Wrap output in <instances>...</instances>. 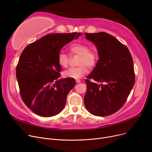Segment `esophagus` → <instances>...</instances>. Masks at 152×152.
<instances>
[{
	"label": "esophagus",
	"instance_id": "obj_1",
	"mask_svg": "<svg viewBox=\"0 0 152 152\" xmlns=\"http://www.w3.org/2000/svg\"><path fill=\"white\" fill-rule=\"evenodd\" d=\"M76 83H79L81 82V80H79V79H76Z\"/></svg>",
	"mask_w": 152,
	"mask_h": 152
}]
</instances>
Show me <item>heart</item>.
I'll use <instances>...</instances> for the list:
<instances>
[{"instance_id": "heart-1", "label": "heart", "mask_w": 152, "mask_h": 152, "mask_svg": "<svg viewBox=\"0 0 152 152\" xmlns=\"http://www.w3.org/2000/svg\"><path fill=\"white\" fill-rule=\"evenodd\" d=\"M72 55H79L77 67L70 68L63 72L65 77L79 79L87 73V67L91 69L96 65L98 60V53L94 49H89V46L81 42L72 44L69 47ZM70 58L65 52H61L58 55V63L63 67L67 68L69 64Z\"/></svg>"}]
</instances>
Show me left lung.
Masks as SVG:
<instances>
[{"mask_svg":"<svg viewBox=\"0 0 152 152\" xmlns=\"http://www.w3.org/2000/svg\"><path fill=\"white\" fill-rule=\"evenodd\" d=\"M85 35L96 45L99 57L96 66L85 80V106L95 116L112 115L123 106L134 85L131 54L125 45L105 32L86 33ZM91 78L96 82H90ZM97 82L106 84L99 85Z\"/></svg>","mask_w":152,"mask_h":152,"instance_id":"obj_1","label":"left lung"}]
</instances>
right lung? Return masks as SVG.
I'll use <instances>...</instances> for the list:
<instances>
[{"instance_id":"right-lung-1","label":"right lung","mask_w":152,"mask_h":152,"mask_svg":"<svg viewBox=\"0 0 152 152\" xmlns=\"http://www.w3.org/2000/svg\"><path fill=\"white\" fill-rule=\"evenodd\" d=\"M75 37H78L77 33L45 35L29 44L20 55L16 76L21 97L39 116L50 117L60 113L76 84L73 78L58 79L61 68L58 63L62 47Z\"/></svg>"}]
</instances>
